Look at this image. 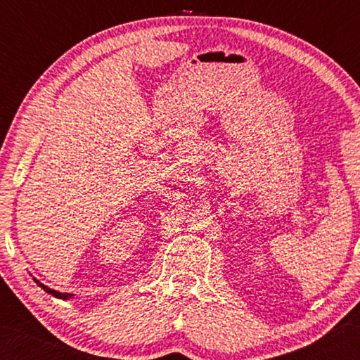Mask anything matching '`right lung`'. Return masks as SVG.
I'll return each mask as SVG.
<instances>
[{
  "mask_svg": "<svg viewBox=\"0 0 360 360\" xmlns=\"http://www.w3.org/2000/svg\"><path fill=\"white\" fill-rule=\"evenodd\" d=\"M35 280V283L38 286H40L41 289H44L46 292L48 294H51V295H53V297H58V298H63V300H68V298H71L72 297V294H68V292H58V290H53V289H51V288H48L46 285H43V283H40L38 281L37 278H34Z\"/></svg>",
  "mask_w": 360,
  "mask_h": 360,
  "instance_id": "obj_1",
  "label": "right lung"
}]
</instances>
